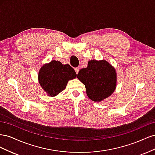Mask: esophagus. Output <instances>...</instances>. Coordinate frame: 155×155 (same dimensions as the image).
Listing matches in <instances>:
<instances>
[{
  "label": "esophagus",
  "mask_w": 155,
  "mask_h": 155,
  "mask_svg": "<svg viewBox=\"0 0 155 155\" xmlns=\"http://www.w3.org/2000/svg\"><path fill=\"white\" fill-rule=\"evenodd\" d=\"M75 71H76V74H78V72H79V68H78V67H76V68H75Z\"/></svg>",
  "instance_id": "esophagus-1"
}]
</instances>
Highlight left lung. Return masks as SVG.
I'll return each mask as SVG.
<instances>
[{
	"mask_svg": "<svg viewBox=\"0 0 155 155\" xmlns=\"http://www.w3.org/2000/svg\"><path fill=\"white\" fill-rule=\"evenodd\" d=\"M77 78L85 86L88 97L99 102L110 96L116 87L115 68L105 60H91L79 71Z\"/></svg>",
	"mask_w": 155,
	"mask_h": 155,
	"instance_id": "obj_1",
	"label": "left lung"
}]
</instances>
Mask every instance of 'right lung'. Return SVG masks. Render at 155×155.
Returning <instances> with one entry per match:
<instances>
[{"label": "right lung", "instance_id": "add662e5", "mask_svg": "<svg viewBox=\"0 0 155 155\" xmlns=\"http://www.w3.org/2000/svg\"><path fill=\"white\" fill-rule=\"evenodd\" d=\"M77 74L69 64H63L53 60L44 64L39 72V84L50 96H55L64 90L69 80L76 78Z\"/></svg>", "mask_w": 155, "mask_h": 155}]
</instances>
